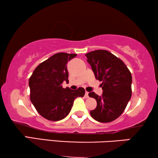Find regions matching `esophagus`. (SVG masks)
I'll list each match as a JSON object with an SVG mask.
<instances>
[{"label": "esophagus", "instance_id": "obj_1", "mask_svg": "<svg viewBox=\"0 0 158 158\" xmlns=\"http://www.w3.org/2000/svg\"><path fill=\"white\" fill-rule=\"evenodd\" d=\"M88 94H89V93H88V92H87V91L85 92V97L86 98H88V97H89V96H88Z\"/></svg>", "mask_w": 158, "mask_h": 158}]
</instances>
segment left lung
Segmentation results:
<instances>
[{"mask_svg": "<svg viewBox=\"0 0 158 158\" xmlns=\"http://www.w3.org/2000/svg\"><path fill=\"white\" fill-rule=\"evenodd\" d=\"M95 77L102 82L103 94L94 92L88 96L97 101V106L90 111L99 122L115 120L124 111L131 96V74L122 60L106 50L92 51L85 55Z\"/></svg>", "mask_w": 158, "mask_h": 158, "instance_id": "left-lung-1", "label": "left lung"}]
</instances>
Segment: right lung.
<instances>
[{
    "label": "right lung",
    "mask_w": 158,
    "mask_h": 158,
    "mask_svg": "<svg viewBox=\"0 0 158 158\" xmlns=\"http://www.w3.org/2000/svg\"><path fill=\"white\" fill-rule=\"evenodd\" d=\"M76 55L55 54L39 64L30 77V100L38 113L47 120L63 119L70 113L75 99L85 95L83 88L73 90L62 85L63 81H69L68 62Z\"/></svg>",
    "instance_id": "1"
}]
</instances>
